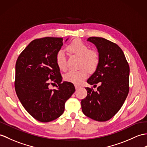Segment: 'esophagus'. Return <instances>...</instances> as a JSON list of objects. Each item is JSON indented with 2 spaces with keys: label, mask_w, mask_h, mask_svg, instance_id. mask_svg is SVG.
Returning <instances> with one entry per match:
<instances>
[{
  "label": "esophagus",
  "mask_w": 147,
  "mask_h": 147,
  "mask_svg": "<svg viewBox=\"0 0 147 147\" xmlns=\"http://www.w3.org/2000/svg\"><path fill=\"white\" fill-rule=\"evenodd\" d=\"M75 86V88H76V90H78V88H80L81 87L80 86H79V85H76H76H75V86Z\"/></svg>",
  "instance_id": "1"
}]
</instances>
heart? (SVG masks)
I'll return each instance as SVG.
<instances>
[{
    "label": "heart",
    "mask_w": 147,
    "mask_h": 147,
    "mask_svg": "<svg viewBox=\"0 0 147 147\" xmlns=\"http://www.w3.org/2000/svg\"><path fill=\"white\" fill-rule=\"evenodd\" d=\"M67 50L71 54L80 57L81 67L78 71H70L64 76V80L73 84L81 83L88 76V71L94 72L96 70L100 58L96 51L90 50L87 44L80 39H75L66 47ZM56 62L61 70L65 71L67 67L66 57L63 51H58L56 54Z\"/></svg>",
    "instance_id": "obj_1"
}]
</instances>
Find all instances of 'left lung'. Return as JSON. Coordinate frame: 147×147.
Segmentation results:
<instances>
[{"mask_svg":"<svg viewBox=\"0 0 147 147\" xmlns=\"http://www.w3.org/2000/svg\"><path fill=\"white\" fill-rule=\"evenodd\" d=\"M88 41L96 46L100 61L87 82L97 91L85 88L87 96L81 100L83 113L98 121L111 119L120 110L129 92V67L122 49L105 38L91 37Z\"/></svg>","mask_w":147,"mask_h":147,"instance_id":"1","label":"left lung"}]
</instances>
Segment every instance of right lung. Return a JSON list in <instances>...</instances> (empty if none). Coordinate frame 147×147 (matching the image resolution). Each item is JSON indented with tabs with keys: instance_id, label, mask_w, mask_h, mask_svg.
<instances>
[{
	"instance_id": "add662e5",
	"label": "right lung",
	"mask_w": 147,
	"mask_h": 147,
	"mask_svg": "<svg viewBox=\"0 0 147 147\" xmlns=\"http://www.w3.org/2000/svg\"><path fill=\"white\" fill-rule=\"evenodd\" d=\"M61 37H46L30 42L16 64L14 86L26 110L40 122L56 120L63 113L66 101L75 91L74 84L62 81L56 54L63 46ZM56 83L57 90L49 85Z\"/></svg>"
}]
</instances>
